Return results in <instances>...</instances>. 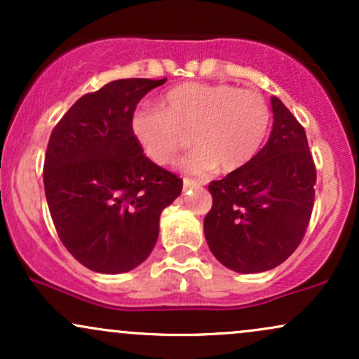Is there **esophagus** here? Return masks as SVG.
<instances>
[{"label": "esophagus", "mask_w": 359, "mask_h": 359, "mask_svg": "<svg viewBox=\"0 0 359 359\" xmlns=\"http://www.w3.org/2000/svg\"><path fill=\"white\" fill-rule=\"evenodd\" d=\"M201 187L199 182H196V180H191V179H184V191H189V189H197Z\"/></svg>", "instance_id": "obj_1"}]
</instances>
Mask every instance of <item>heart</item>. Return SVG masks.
I'll use <instances>...</instances> for the list:
<instances>
[{
  "mask_svg": "<svg viewBox=\"0 0 359 359\" xmlns=\"http://www.w3.org/2000/svg\"><path fill=\"white\" fill-rule=\"evenodd\" d=\"M270 126V106L263 94L216 82H185L167 90L158 106H140L131 114V133L145 155L167 165L192 131L194 150L180 160L189 174L217 167L234 172L258 154Z\"/></svg>",
  "mask_w": 359,
  "mask_h": 359,
  "instance_id": "obj_1",
  "label": "heart"
}]
</instances>
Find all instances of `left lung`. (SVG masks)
Here are the masks:
<instances>
[{
	"label": "left lung",
	"mask_w": 359,
	"mask_h": 359,
	"mask_svg": "<svg viewBox=\"0 0 359 359\" xmlns=\"http://www.w3.org/2000/svg\"><path fill=\"white\" fill-rule=\"evenodd\" d=\"M266 145L245 167L209 184L204 217L209 250L238 273L278 266L306 234L316 196V165L306 130L278 97Z\"/></svg>",
	"instance_id": "left-lung-1"
}]
</instances>
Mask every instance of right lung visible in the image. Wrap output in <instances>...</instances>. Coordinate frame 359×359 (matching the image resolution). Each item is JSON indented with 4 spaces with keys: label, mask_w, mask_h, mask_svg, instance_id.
<instances>
[{
    "label": "right lung",
    "mask_w": 359,
    "mask_h": 359,
    "mask_svg": "<svg viewBox=\"0 0 359 359\" xmlns=\"http://www.w3.org/2000/svg\"><path fill=\"white\" fill-rule=\"evenodd\" d=\"M167 79H119L84 94L48 140L43 185L57 234L86 269L125 273L148 258L182 180L143 155L131 114Z\"/></svg>",
    "instance_id": "add662e5"
}]
</instances>
